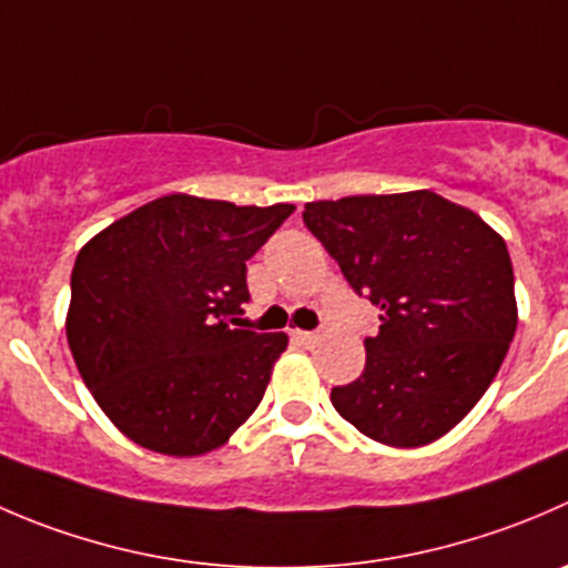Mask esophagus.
Masks as SVG:
<instances>
[{"instance_id":"34e87169","label":"esophagus","mask_w":568,"mask_h":568,"mask_svg":"<svg viewBox=\"0 0 568 568\" xmlns=\"http://www.w3.org/2000/svg\"><path fill=\"white\" fill-rule=\"evenodd\" d=\"M294 341L296 344H302V346H313L318 341V335L316 333H307V329H294Z\"/></svg>"}]
</instances>
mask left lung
Returning a JSON list of instances; mask_svg holds the SVG:
<instances>
[{
	"label": "left lung",
	"mask_w": 568,
	"mask_h": 568,
	"mask_svg": "<svg viewBox=\"0 0 568 568\" xmlns=\"http://www.w3.org/2000/svg\"><path fill=\"white\" fill-rule=\"evenodd\" d=\"M302 219L355 294L379 307L366 368L333 388V407L388 447L442 438L480 402L514 341L505 241L433 191L307 202Z\"/></svg>",
	"instance_id": "1"
}]
</instances>
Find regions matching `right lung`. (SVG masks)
<instances>
[{
    "label": "right lung",
    "mask_w": 568,
    "mask_h": 568,
    "mask_svg": "<svg viewBox=\"0 0 568 568\" xmlns=\"http://www.w3.org/2000/svg\"><path fill=\"white\" fill-rule=\"evenodd\" d=\"M294 205L169 194L80 250L65 318L71 355L130 442L174 458L219 449L255 413L285 333L235 329L246 261Z\"/></svg>",
    "instance_id": "right-lung-1"
}]
</instances>
